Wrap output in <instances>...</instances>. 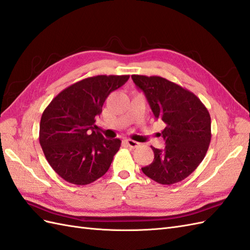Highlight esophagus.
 Instances as JSON below:
<instances>
[{"label": "esophagus", "instance_id": "1", "mask_svg": "<svg viewBox=\"0 0 250 250\" xmlns=\"http://www.w3.org/2000/svg\"><path fill=\"white\" fill-rule=\"evenodd\" d=\"M125 143H126V145L130 148H136V147L139 146V144L137 142H135V141H133V139H126Z\"/></svg>", "mask_w": 250, "mask_h": 250}]
</instances>
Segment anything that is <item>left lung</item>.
<instances>
[{"label": "left lung", "mask_w": 250, "mask_h": 250, "mask_svg": "<svg viewBox=\"0 0 250 250\" xmlns=\"http://www.w3.org/2000/svg\"><path fill=\"white\" fill-rule=\"evenodd\" d=\"M132 80L144 91L154 117L166 125L160 134L165 148L151 147L153 162L142 170L163 185L182 181L205 159L211 142L210 114L193 92L164 78L133 74Z\"/></svg>", "instance_id": "left-lung-1"}]
</instances>
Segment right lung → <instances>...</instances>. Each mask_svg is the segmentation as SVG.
Masks as SVG:
<instances>
[{
  "instance_id": "1",
  "label": "right lung",
  "mask_w": 250,
  "mask_h": 250,
  "mask_svg": "<svg viewBox=\"0 0 250 250\" xmlns=\"http://www.w3.org/2000/svg\"><path fill=\"white\" fill-rule=\"evenodd\" d=\"M130 75H96L61 91L43 111L39 143L46 161L65 181L92 183L105 173L120 148L118 138L106 139L96 125V117L112 91Z\"/></svg>"
}]
</instances>
